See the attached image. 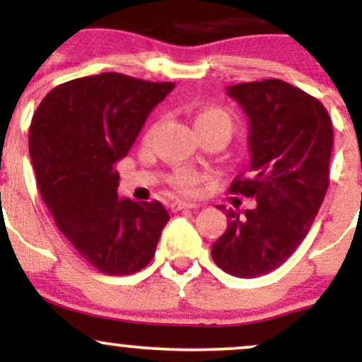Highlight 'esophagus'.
I'll list each match as a JSON object with an SVG mask.
<instances>
[{"label": "esophagus", "mask_w": 362, "mask_h": 362, "mask_svg": "<svg viewBox=\"0 0 362 362\" xmlns=\"http://www.w3.org/2000/svg\"><path fill=\"white\" fill-rule=\"evenodd\" d=\"M172 211H182V209H197V204L194 202H185V201H173L172 202Z\"/></svg>", "instance_id": "34e87169"}]
</instances>
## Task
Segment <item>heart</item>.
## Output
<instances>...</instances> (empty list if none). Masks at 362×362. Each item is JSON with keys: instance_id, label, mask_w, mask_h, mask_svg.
<instances>
[{"instance_id": "heart-1", "label": "heart", "mask_w": 362, "mask_h": 362, "mask_svg": "<svg viewBox=\"0 0 362 362\" xmlns=\"http://www.w3.org/2000/svg\"><path fill=\"white\" fill-rule=\"evenodd\" d=\"M194 122H195V127H197V131L218 127V129H224L228 134H231V131H233L235 127L233 115H231L228 110H224L223 107H218V105H206L202 107V109H199L194 117ZM153 131H155V129L149 131L148 138L153 134ZM170 184H172L173 189L178 190V192L192 195L199 190V177L195 175L194 172H190V170H180V172H177L175 175L172 177Z\"/></svg>"}]
</instances>
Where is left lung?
Masks as SVG:
<instances>
[{"label": "left lung", "instance_id": "obj_1", "mask_svg": "<svg viewBox=\"0 0 362 362\" xmlns=\"http://www.w3.org/2000/svg\"><path fill=\"white\" fill-rule=\"evenodd\" d=\"M226 93L247 114L250 149L248 177H236L230 192L257 204L243 216L228 211L211 255L224 272L252 279L276 271L308 235L328 189L334 129L317 98L276 78Z\"/></svg>", "mask_w": 362, "mask_h": 362}]
</instances>
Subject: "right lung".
Masks as SVG:
<instances>
[{
    "label": "right lung",
    "mask_w": 362,
    "mask_h": 362,
    "mask_svg": "<svg viewBox=\"0 0 362 362\" xmlns=\"http://www.w3.org/2000/svg\"><path fill=\"white\" fill-rule=\"evenodd\" d=\"M175 83L120 73L76 78L37 107L28 151L56 226L97 271L127 276L146 267L170 214L158 201L119 199L115 163Z\"/></svg>",
    "instance_id": "1"
}]
</instances>
